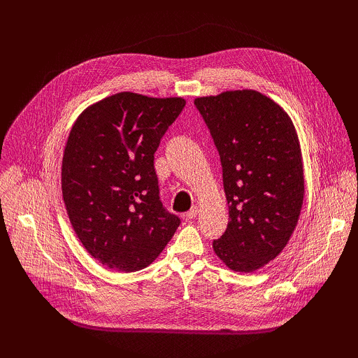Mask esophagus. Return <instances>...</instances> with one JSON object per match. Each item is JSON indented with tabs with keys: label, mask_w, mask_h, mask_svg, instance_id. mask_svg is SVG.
I'll list each match as a JSON object with an SVG mask.
<instances>
[{
	"label": "esophagus",
	"mask_w": 358,
	"mask_h": 358,
	"mask_svg": "<svg viewBox=\"0 0 358 358\" xmlns=\"http://www.w3.org/2000/svg\"><path fill=\"white\" fill-rule=\"evenodd\" d=\"M197 215H199V209H197V208H193L192 210H189V212L185 213V217H187V219H194Z\"/></svg>",
	"instance_id": "esophagus-1"
}]
</instances>
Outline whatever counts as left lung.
Here are the masks:
<instances>
[{"label": "left lung", "mask_w": 358, "mask_h": 358, "mask_svg": "<svg viewBox=\"0 0 358 358\" xmlns=\"http://www.w3.org/2000/svg\"><path fill=\"white\" fill-rule=\"evenodd\" d=\"M194 104L219 150L229 208L213 251L234 271L268 264L296 228L305 196L302 150L290 116L255 90L223 91Z\"/></svg>", "instance_id": "obj_1"}]
</instances>
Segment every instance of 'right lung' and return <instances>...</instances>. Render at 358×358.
<instances>
[{
	"label": "right lung",
	"mask_w": 358,
	"mask_h": 358,
	"mask_svg": "<svg viewBox=\"0 0 358 358\" xmlns=\"http://www.w3.org/2000/svg\"><path fill=\"white\" fill-rule=\"evenodd\" d=\"M185 106L181 97L117 92L75 120L62 158V196L91 257L134 273L158 258L180 219L159 199L154 154Z\"/></svg>",
	"instance_id": "right-lung-1"
}]
</instances>
